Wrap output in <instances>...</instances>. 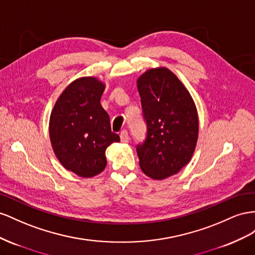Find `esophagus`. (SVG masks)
I'll return each mask as SVG.
<instances>
[{
  "label": "esophagus",
  "mask_w": 255,
  "mask_h": 255,
  "mask_svg": "<svg viewBox=\"0 0 255 255\" xmlns=\"http://www.w3.org/2000/svg\"><path fill=\"white\" fill-rule=\"evenodd\" d=\"M120 137H121L122 143H128L129 135H128V132L126 131V130H123V131L120 134Z\"/></svg>",
  "instance_id": "obj_1"
}]
</instances>
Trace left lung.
<instances>
[{
    "mask_svg": "<svg viewBox=\"0 0 255 255\" xmlns=\"http://www.w3.org/2000/svg\"><path fill=\"white\" fill-rule=\"evenodd\" d=\"M147 136L137 145L145 175L161 180L190 161L199 137V115L184 83L166 67L150 68L137 78Z\"/></svg>",
    "mask_w": 255,
    "mask_h": 255,
    "instance_id": "obj_1",
    "label": "left lung"
}]
</instances>
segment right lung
<instances>
[{"label": "right lung", "mask_w": 255, "mask_h": 255, "mask_svg": "<svg viewBox=\"0 0 255 255\" xmlns=\"http://www.w3.org/2000/svg\"><path fill=\"white\" fill-rule=\"evenodd\" d=\"M106 85L96 77H81L66 86L51 111L49 135L65 169L90 178L107 165L106 149L120 136L100 105Z\"/></svg>", "instance_id": "1"}]
</instances>
